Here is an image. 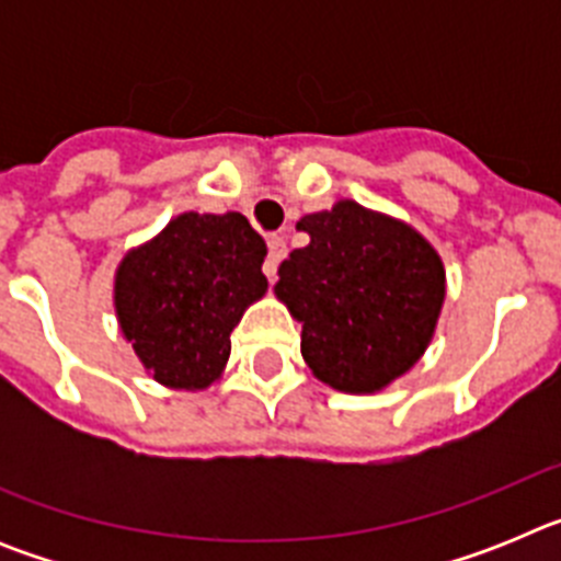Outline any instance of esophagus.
<instances>
[{
	"label": "esophagus",
	"mask_w": 561,
	"mask_h": 561,
	"mask_svg": "<svg viewBox=\"0 0 561 561\" xmlns=\"http://www.w3.org/2000/svg\"><path fill=\"white\" fill-rule=\"evenodd\" d=\"M266 244H270V255H266V261H264V275L270 277V280H275L277 264H280V261L286 257V241L280 236H270V241H266Z\"/></svg>",
	"instance_id": "34e87169"
}]
</instances>
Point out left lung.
<instances>
[{"label": "left lung", "instance_id": "obj_1", "mask_svg": "<svg viewBox=\"0 0 561 561\" xmlns=\"http://www.w3.org/2000/svg\"><path fill=\"white\" fill-rule=\"evenodd\" d=\"M309 236L277 266L275 297L300 331L317 379L342 393H379L433 342L447 300L438 250L413 225L354 199L297 221Z\"/></svg>", "mask_w": 561, "mask_h": 561}]
</instances>
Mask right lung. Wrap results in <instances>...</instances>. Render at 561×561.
<instances>
[{
    "label": "right lung",
    "instance_id": "1",
    "mask_svg": "<svg viewBox=\"0 0 561 561\" xmlns=\"http://www.w3.org/2000/svg\"><path fill=\"white\" fill-rule=\"evenodd\" d=\"M264 255L241 213L187 210L121 257L114 317L153 381L196 393L221 379L232 329L270 286Z\"/></svg>",
    "mask_w": 561,
    "mask_h": 561
}]
</instances>
